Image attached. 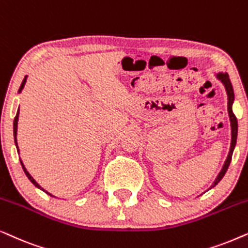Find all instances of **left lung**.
<instances>
[{
    "mask_svg": "<svg viewBox=\"0 0 248 248\" xmlns=\"http://www.w3.org/2000/svg\"><path fill=\"white\" fill-rule=\"evenodd\" d=\"M217 78L219 79L221 82H222V84L224 85V87H226V91H227L228 113H229L230 124H232V145H230V151H229V153H228L226 162H224L222 169H221L220 173L217 174V177L216 178V180H214L212 186L210 187V189L216 186V185H217V183H219V181L223 178L224 174H226L227 170H228V167H229L230 162H232V152H233V148H235V146H236L237 133H238V122H237L236 115L233 114V112H232V103H233V100H235V95H233V88H232V81H230V79H229V75H228L227 72H219V74H217Z\"/></svg>",
    "mask_w": 248,
    "mask_h": 248,
    "instance_id": "1",
    "label": "left lung"
}]
</instances>
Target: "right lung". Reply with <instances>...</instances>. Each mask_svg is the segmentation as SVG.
I'll use <instances>...</instances> for the list:
<instances>
[{
    "instance_id": "add662e5",
    "label": "right lung",
    "mask_w": 248,
    "mask_h": 248,
    "mask_svg": "<svg viewBox=\"0 0 248 248\" xmlns=\"http://www.w3.org/2000/svg\"><path fill=\"white\" fill-rule=\"evenodd\" d=\"M26 80H27V76H26L24 80H22V82H21V86H20V88H19V92H18V93H20V92L22 91V88H24V86H25V84H26ZM18 118H19V108H18V112H16V118H15V121H13V135H15V141H16V148H18V144H16V128H18ZM18 151H19V150H18ZM20 163H21V167H22V169H24V171H25L26 176L28 177V179L31 180V183L34 184L36 187L39 188V189H42L43 191H45V193H46V194H48L49 196H53L52 194H49L48 191H46V190L44 189V188H42L41 186H39V185H38L37 183H36L34 178H32V177L31 176V174H29V172H28V171H27V169H26V168H25L24 163H22V161H21V158H20ZM53 197H54V196H53Z\"/></svg>"
}]
</instances>
